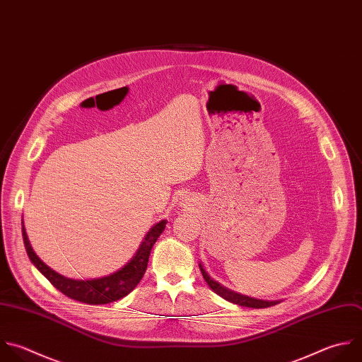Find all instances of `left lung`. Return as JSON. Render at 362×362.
Wrapping results in <instances>:
<instances>
[{
	"mask_svg": "<svg viewBox=\"0 0 362 362\" xmlns=\"http://www.w3.org/2000/svg\"><path fill=\"white\" fill-rule=\"evenodd\" d=\"M199 269H201V273H202L205 281L208 283V286H209L216 294H219L221 297H223L225 300H228V301H230V303H235V304H239V305H243V307H252V308H266V307H272V305H274V304L279 303V301L257 300V298H253V297H247V296L235 293V291H232V290L223 287L222 284H219V283L215 281L214 279H211L209 274L205 272V269L202 267L201 263H199Z\"/></svg>",
	"mask_w": 362,
	"mask_h": 362,
	"instance_id": "1",
	"label": "left lung"
}]
</instances>
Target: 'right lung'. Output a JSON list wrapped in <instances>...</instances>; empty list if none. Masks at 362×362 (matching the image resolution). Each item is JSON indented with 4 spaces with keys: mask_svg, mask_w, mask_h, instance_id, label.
Segmentation results:
<instances>
[{
    "mask_svg": "<svg viewBox=\"0 0 362 362\" xmlns=\"http://www.w3.org/2000/svg\"><path fill=\"white\" fill-rule=\"evenodd\" d=\"M167 221L163 219L158 223H156L146 235L144 240L141 242L139 250L133 256V259L124 264L120 270L100 277V279H92V280H74L68 279L55 270H52L49 266H47L34 252L30 239L25 232L24 221H23V238L24 245L27 249V253L34 263V266L65 296L82 301L86 304H107L116 300L123 298L127 296L134 287L139 284V281L143 279L147 264H148V256L151 252V247L157 242L158 236L165 229Z\"/></svg>",
    "mask_w": 362,
    "mask_h": 362,
    "instance_id": "add662e5",
    "label": "right lung"
}]
</instances>
